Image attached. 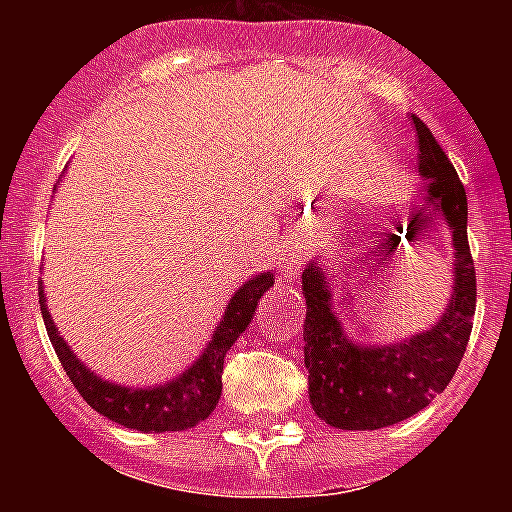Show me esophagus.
Segmentation results:
<instances>
[{"mask_svg": "<svg viewBox=\"0 0 512 512\" xmlns=\"http://www.w3.org/2000/svg\"><path fill=\"white\" fill-rule=\"evenodd\" d=\"M287 269H292L295 264H300L302 256L307 253V246L302 241H289V248H287Z\"/></svg>", "mask_w": 512, "mask_h": 512, "instance_id": "esophagus-1", "label": "esophagus"}]
</instances>
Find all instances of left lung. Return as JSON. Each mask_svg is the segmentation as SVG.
Wrapping results in <instances>:
<instances>
[{
	"mask_svg": "<svg viewBox=\"0 0 512 512\" xmlns=\"http://www.w3.org/2000/svg\"><path fill=\"white\" fill-rule=\"evenodd\" d=\"M423 187L408 207V230L443 217L454 241V295L431 330L392 346H359L333 312L325 271L312 261L302 271L305 369L310 405L320 420L343 431H377L431 405L446 390L467 351L477 310V279L467 241V192L431 128L413 115Z\"/></svg>",
	"mask_w": 512,
	"mask_h": 512,
	"instance_id": "obj_1",
	"label": "left lung"
}]
</instances>
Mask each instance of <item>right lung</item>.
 <instances>
[{
  "label": "right lung",
  "instance_id": "1",
  "mask_svg": "<svg viewBox=\"0 0 512 512\" xmlns=\"http://www.w3.org/2000/svg\"><path fill=\"white\" fill-rule=\"evenodd\" d=\"M271 284H274L271 271L248 279L225 307L223 320L212 333V341L207 343L205 354L194 361L182 377H176L174 382L158 384V387H120V384L99 379L97 374L89 372L87 366L76 359L74 351L66 346V341L58 336V328L53 325L48 307H45L43 282H40L38 292L45 330H48L53 348H56L58 361L69 374L71 384L79 390V395L89 402V408H94L104 418H110L112 423L133 428V431L164 433L194 428L200 420L210 418L217 400H220V392H223L225 354L248 328L256 305Z\"/></svg>",
  "mask_w": 512,
  "mask_h": 512
}]
</instances>
